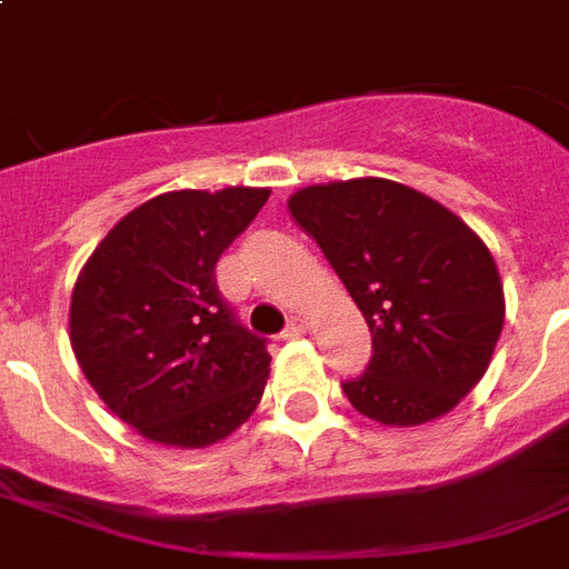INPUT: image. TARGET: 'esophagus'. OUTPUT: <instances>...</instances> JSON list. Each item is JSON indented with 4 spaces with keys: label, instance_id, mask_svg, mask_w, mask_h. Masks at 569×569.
<instances>
[{
    "label": "esophagus",
    "instance_id": "obj_1",
    "mask_svg": "<svg viewBox=\"0 0 569 569\" xmlns=\"http://www.w3.org/2000/svg\"><path fill=\"white\" fill-rule=\"evenodd\" d=\"M301 333H307V319H301V316H292L283 330V339H295V337H301Z\"/></svg>",
    "mask_w": 569,
    "mask_h": 569
}]
</instances>
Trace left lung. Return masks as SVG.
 Returning a JSON list of instances; mask_svg holds the SVG:
<instances>
[{
    "label": "left lung",
    "mask_w": 569,
    "mask_h": 569,
    "mask_svg": "<svg viewBox=\"0 0 569 569\" xmlns=\"http://www.w3.org/2000/svg\"><path fill=\"white\" fill-rule=\"evenodd\" d=\"M295 223L328 257L372 330V360L342 383L389 428L440 419L485 378L505 325L502 277L458 214L401 182L307 186Z\"/></svg>",
    "instance_id": "left-lung-1"
}]
</instances>
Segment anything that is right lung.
<instances>
[{
    "label": "right lung",
    "instance_id": "obj_1",
    "mask_svg": "<svg viewBox=\"0 0 569 569\" xmlns=\"http://www.w3.org/2000/svg\"><path fill=\"white\" fill-rule=\"evenodd\" d=\"M268 189L168 191L123 214L76 277L70 346L109 410L141 437L206 449L266 392V339L241 328L214 266Z\"/></svg>",
    "mask_w": 569,
    "mask_h": 569
}]
</instances>
